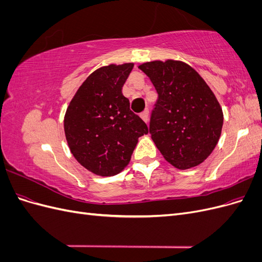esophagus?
Instances as JSON below:
<instances>
[{"mask_svg": "<svg viewBox=\"0 0 262 262\" xmlns=\"http://www.w3.org/2000/svg\"><path fill=\"white\" fill-rule=\"evenodd\" d=\"M140 117L142 118V120H143L144 122H148V110L146 109V110H144L143 113H141L140 114Z\"/></svg>", "mask_w": 262, "mask_h": 262, "instance_id": "1", "label": "esophagus"}]
</instances>
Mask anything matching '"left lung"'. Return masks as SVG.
Masks as SVG:
<instances>
[{
    "mask_svg": "<svg viewBox=\"0 0 262 262\" xmlns=\"http://www.w3.org/2000/svg\"><path fill=\"white\" fill-rule=\"evenodd\" d=\"M139 69L158 95L149 134L165 160L179 169L207 160L223 125L222 108L208 84L181 61H152Z\"/></svg>",
    "mask_w": 262,
    "mask_h": 262,
    "instance_id": "1",
    "label": "left lung"
}]
</instances>
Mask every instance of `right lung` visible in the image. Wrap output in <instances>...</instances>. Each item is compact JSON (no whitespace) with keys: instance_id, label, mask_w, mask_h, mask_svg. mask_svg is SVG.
Returning a JSON list of instances; mask_svg holds the SVG:
<instances>
[{"instance_id":"1","label":"right lung","mask_w":262,"mask_h":262,"mask_svg":"<svg viewBox=\"0 0 262 262\" xmlns=\"http://www.w3.org/2000/svg\"><path fill=\"white\" fill-rule=\"evenodd\" d=\"M133 63L102 67L86 78L71 100L64 132L71 153L83 167L99 176H114L131 160L138 139L148 133L131 112L122 86Z\"/></svg>"}]
</instances>
